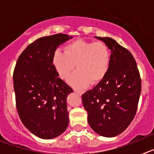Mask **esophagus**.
I'll return each mask as SVG.
<instances>
[{
    "instance_id": "1",
    "label": "esophagus",
    "mask_w": 154,
    "mask_h": 154,
    "mask_svg": "<svg viewBox=\"0 0 154 154\" xmlns=\"http://www.w3.org/2000/svg\"><path fill=\"white\" fill-rule=\"evenodd\" d=\"M74 92H76V93H77V94H79V96H81L82 94L83 93V92H82V91L76 90V89H75V90H74Z\"/></svg>"
}]
</instances>
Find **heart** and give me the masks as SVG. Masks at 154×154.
<instances>
[{"mask_svg":"<svg viewBox=\"0 0 154 154\" xmlns=\"http://www.w3.org/2000/svg\"><path fill=\"white\" fill-rule=\"evenodd\" d=\"M111 63V52L103 42H89L77 39L65 47V51L53 53L52 65L59 78L69 79V84L75 89H83L91 84H97L106 75Z\"/></svg>","mask_w":154,"mask_h":154,"instance_id":"heart-1","label":"heart"}]
</instances>
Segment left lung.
I'll list each match as a JSON object with an SVG mask.
<instances>
[{
  "label": "left lung",
  "mask_w": 154,
  "mask_h": 154,
  "mask_svg": "<svg viewBox=\"0 0 154 154\" xmlns=\"http://www.w3.org/2000/svg\"><path fill=\"white\" fill-rule=\"evenodd\" d=\"M95 38L111 50V63L105 78L82 96L88 122L99 135L113 137L123 133L136 115L141 79L131 53L111 38Z\"/></svg>",
  "instance_id": "8db88e82"
}]
</instances>
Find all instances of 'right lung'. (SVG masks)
<instances>
[{
  "label": "right lung",
  "mask_w": 154,
  "mask_h": 154,
  "mask_svg": "<svg viewBox=\"0 0 154 154\" xmlns=\"http://www.w3.org/2000/svg\"><path fill=\"white\" fill-rule=\"evenodd\" d=\"M70 38L72 37L57 34L37 39L23 51L14 71L19 117L39 138H55L69 125L66 100L73 90L58 77L52 55L58 45Z\"/></svg>",
  "instance_id": "right-lung-1"
}]
</instances>
